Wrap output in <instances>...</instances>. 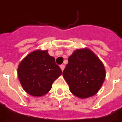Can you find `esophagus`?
<instances>
[{
    "label": "esophagus",
    "instance_id": "obj_1",
    "mask_svg": "<svg viewBox=\"0 0 122 122\" xmlns=\"http://www.w3.org/2000/svg\"><path fill=\"white\" fill-rule=\"evenodd\" d=\"M60 67H61V70H62V71H63L64 70V69H65V65H60Z\"/></svg>",
    "mask_w": 122,
    "mask_h": 122
}]
</instances>
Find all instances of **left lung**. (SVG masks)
<instances>
[{
	"instance_id": "obj_1",
	"label": "left lung",
	"mask_w": 122,
	"mask_h": 122,
	"mask_svg": "<svg viewBox=\"0 0 122 122\" xmlns=\"http://www.w3.org/2000/svg\"><path fill=\"white\" fill-rule=\"evenodd\" d=\"M63 72L70 91L80 98L91 97L98 92L104 81V65L87 48L75 50L68 59Z\"/></svg>"
}]
</instances>
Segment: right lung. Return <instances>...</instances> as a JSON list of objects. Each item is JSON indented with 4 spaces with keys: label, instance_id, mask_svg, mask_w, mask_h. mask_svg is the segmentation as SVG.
Instances as JSON below:
<instances>
[{
    "label": "right lung",
    "instance_id": "add662e5",
    "mask_svg": "<svg viewBox=\"0 0 122 122\" xmlns=\"http://www.w3.org/2000/svg\"><path fill=\"white\" fill-rule=\"evenodd\" d=\"M47 50H36L21 61L18 68V79L24 90L34 97H41L52 87L62 73L55 59Z\"/></svg>",
    "mask_w": 122,
    "mask_h": 122
}]
</instances>
